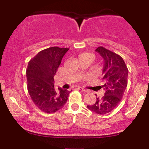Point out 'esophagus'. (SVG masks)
<instances>
[{
  "label": "esophagus",
  "mask_w": 149,
  "mask_h": 149,
  "mask_svg": "<svg viewBox=\"0 0 149 149\" xmlns=\"http://www.w3.org/2000/svg\"><path fill=\"white\" fill-rule=\"evenodd\" d=\"M78 89L80 90V91H81L83 92H88V90H85V89H84V88H81V87H79V88H78Z\"/></svg>",
  "instance_id": "34e87169"
}]
</instances>
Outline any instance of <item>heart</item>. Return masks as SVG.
Listing matches in <instances>:
<instances>
[{"mask_svg":"<svg viewBox=\"0 0 149 149\" xmlns=\"http://www.w3.org/2000/svg\"><path fill=\"white\" fill-rule=\"evenodd\" d=\"M86 55H92V54H88V53H83V54H80V55L79 56V58L82 57H84V56H86Z\"/></svg>","mask_w":149,"mask_h":149,"instance_id":"1","label":"heart"}]
</instances>
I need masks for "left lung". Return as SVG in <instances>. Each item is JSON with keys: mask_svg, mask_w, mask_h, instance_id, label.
I'll return each instance as SVG.
<instances>
[{"mask_svg": "<svg viewBox=\"0 0 149 149\" xmlns=\"http://www.w3.org/2000/svg\"><path fill=\"white\" fill-rule=\"evenodd\" d=\"M104 59L102 79L104 84L100 86L104 90L102 97H97L93 105H88L90 111L105 115L117 107L122 100L127 86L128 69L122 57L116 53L100 46L96 49Z\"/></svg>", "mask_w": 149, "mask_h": 149, "instance_id": "8db88e82", "label": "left lung"}]
</instances>
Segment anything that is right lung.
<instances>
[{
    "mask_svg": "<svg viewBox=\"0 0 149 149\" xmlns=\"http://www.w3.org/2000/svg\"><path fill=\"white\" fill-rule=\"evenodd\" d=\"M69 49L49 47L29 61L26 71L27 89L33 103L41 111L53 113L64 107L68 100L70 91L54 88V76Z\"/></svg>",
    "mask_w": 149,
    "mask_h": 149,
    "instance_id": "add662e5",
    "label": "right lung"
}]
</instances>
